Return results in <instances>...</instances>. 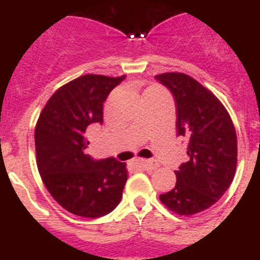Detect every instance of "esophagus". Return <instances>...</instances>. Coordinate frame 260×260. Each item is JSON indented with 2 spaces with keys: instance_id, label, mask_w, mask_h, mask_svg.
<instances>
[{
  "instance_id": "obj_1",
  "label": "esophagus",
  "mask_w": 260,
  "mask_h": 260,
  "mask_svg": "<svg viewBox=\"0 0 260 260\" xmlns=\"http://www.w3.org/2000/svg\"><path fill=\"white\" fill-rule=\"evenodd\" d=\"M137 165L146 171H153L158 168L157 162L152 161V159H140V161H137Z\"/></svg>"
}]
</instances>
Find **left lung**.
<instances>
[{"mask_svg":"<svg viewBox=\"0 0 260 260\" xmlns=\"http://www.w3.org/2000/svg\"><path fill=\"white\" fill-rule=\"evenodd\" d=\"M177 102V136L188 140L189 159L175 171L177 183L159 195L166 208L192 216L218 202L237 169V133L225 106L211 90L179 72L155 76Z\"/></svg>","mask_w":260,"mask_h":260,"instance_id":"1","label":"left lung"}]
</instances>
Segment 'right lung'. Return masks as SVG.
I'll return each mask as SVG.
<instances>
[{"mask_svg": "<svg viewBox=\"0 0 260 260\" xmlns=\"http://www.w3.org/2000/svg\"><path fill=\"white\" fill-rule=\"evenodd\" d=\"M125 76L85 74L52 94L35 127L36 165L43 183L62 208L101 217L116 208L128 179L124 162L92 159L86 131L103 123V102Z\"/></svg>", "mask_w": 260, "mask_h": 260, "instance_id": "add662e5", "label": "right lung"}]
</instances>
